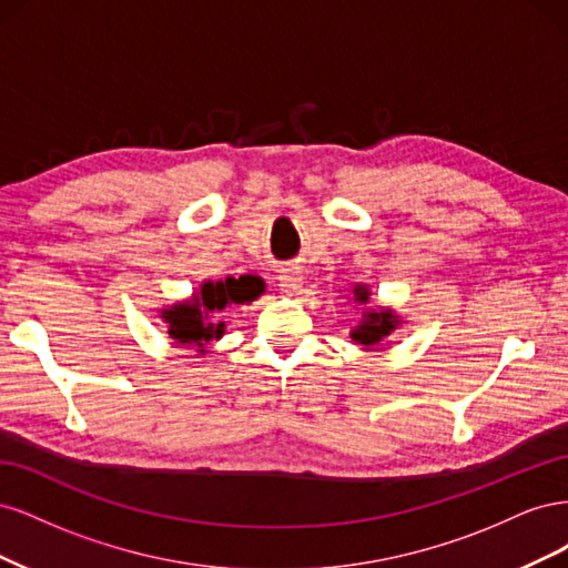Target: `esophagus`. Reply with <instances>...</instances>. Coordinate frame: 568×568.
<instances>
[{
    "label": "esophagus",
    "mask_w": 568,
    "mask_h": 568,
    "mask_svg": "<svg viewBox=\"0 0 568 568\" xmlns=\"http://www.w3.org/2000/svg\"><path fill=\"white\" fill-rule=\"evenodd\" d=\"M277 280H280V286L284 294H294V291H298L303 286V272L298 267H284Z\"/></svg>",
    "instance_id": "1"
}]
</instances>
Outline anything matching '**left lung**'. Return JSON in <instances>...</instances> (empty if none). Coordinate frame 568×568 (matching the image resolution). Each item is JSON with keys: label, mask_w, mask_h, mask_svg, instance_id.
<instances>
[{"label": "left lung", "mask_w": 568, "mask_h": 568, "mask_svg": "<svg viewBox=\"0 0 568 568\" xmlns=\"http://www.w3.org/2000/svg\"><path fill=\"white\" fill-rule=\"evenodd\" d=\"M353 301L359 303V305H367L369 303V288L363 286V284H357L353 288ZM398 324H400V320H398V315L390 311V307H384V311H372V307H369V311L363 313V320L357 322V326H353L351 338L355 343H359V346H363L365 351H374V348L382 346L384 338H388L395 329H398Z\"/></svg>", "instance_id": "1"}]
</instances>
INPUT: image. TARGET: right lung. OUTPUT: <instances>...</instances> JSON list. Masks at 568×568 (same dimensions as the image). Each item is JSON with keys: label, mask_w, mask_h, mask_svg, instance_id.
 Masks as SVG:
<instances>
[{"label": "right lung", "mask_w": 568, "mask_h": 568, "mask_svg": "<svg viewBox=\"0 0 568 568\" xmlns=\"http://www.w3.org/2000/svg\"><path fill=\"white\" fill-rule=\"evenodd\" d=\"M263 291V280L253 277V274H244L239 280L227 277L225 282H203L192 298L165 307L161 317L168 324L170 338H175L178 346L205 353L211 341H217L225 334V322L215 320V315L227 311L230 305L255 301Z\"/></svg>", "instance_id": "obj_1"}]
</instances>
